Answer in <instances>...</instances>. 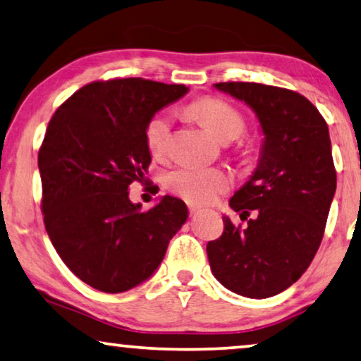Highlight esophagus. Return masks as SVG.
Returning a JSON list of instances; mask_svg holds the SVG:
<instances>
[{"label": "esophagus", "instance_id": "34e87169", "mask_svg": "<svg viewBox=\"0 0 361 361\" xmlns=\"http://www.w3.org/2000/svg\"><path fill=\"white\" fill-rule=\"evenodd\" d=\"M188 211H190L191 215H196V214L199 212V207H196V206H192V204H190V206H188Z\"/></svg>", "mask_w": 361, "mask_h": 361}]
</instances>
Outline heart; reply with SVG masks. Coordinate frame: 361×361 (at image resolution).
<instances>
[{
	"mask_svg": "<svg viewBox=\"0 0 361 361\" xmlns=\"http://www.w3.org/2000/svg\"><path fill=\"white\" fill-rule=\"evenodd\" d=\"M190 111L220 141H233L246 128V120L238 109L228 102L206 97L190 105ZM171 118L166 111H157L149 118L144 139L154 157L169 152ZM232 176L222 169L197 165H181L165 175L166 190L191 204H209L232 188Z\"/></svg>",
	"mask_w": 361,
	"mask_h": 361,
	"instance_id": "1",
	"label": "heart"
}]
</instances>
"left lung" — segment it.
Returning a JSON list of instances; mask_svg holds the SVG:
<instances>
[{
    "label": "left lung",
    "instance_id": "8db88e82",
    "mask_svg": "<svg viewBox=\"0 0 361 361\" xmlns=\"http://www.w3.org/2000/svg\"><path fill=\"white\" fill-rule=\"evenodd\" d=\"M261 123L264 144L251 178L230 199L248 227L224 217V233L207 243L215 279L248 298H269L303 276L318 251L336 192L327 123L293 90L257 82H219Z\"/></svg>",
    "mask_w": 361,
    "mask_h": 361
}]
</instances>
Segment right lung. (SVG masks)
<instances>
[{"label": "right lung", "instance_id": "obj_1", "mask_svg": "<svg viewBox=\"0 0 361 361\" xmlns=\"http://www.w3.org/2000/svg\"><path fill=\"white\" fill-rule=\"evenodd\" d=\"M186 92L142 78L95 80L48 123L39 150L43 222L69 271L100 292L147 281L186 222L181 199L164 196L142 212L128 192L146 181L149 118Z\"/></svg>", "mask_w": 361, "mask_h": 361}]
</instances>
